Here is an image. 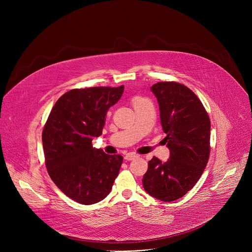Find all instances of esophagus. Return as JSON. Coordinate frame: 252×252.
I'll use <instances>...</instances> for the list:
<instances>
[{
	"instance_id": "34e87169",
	"label": "esophagus",
	"mask_w": 252,
	"mask_h": 252,
	"mask_svg": "<svg viewBox=\"0 0 252 252\" xmlns=\"http://www.w3.org/2000/svg\"><path fill=\"white\" fill-rule=\"evenodd\" d=\"M137 157H138L137 155L132 154V153H129V154H127V155L125 156V159H126V160H132V159H134V158H137Z\"/></svg>"
}]
</instances>
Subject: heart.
<instances>
[{
  "label": "heart",
  "mask_w": 252,
  "mask_h": 252,
  "mask_svg": "<svg viewBox=\"0 0 252 252\" xmlns=\"http://www.w3.org/2000/svg\"><path fill=\"white\" fill-rule=\"evenodd\" d=\"M135 98H138V97H135ZM135 98H134V99H135Z\"/></svg>",
  "instance_id": "heart-1"
}]
</instances>
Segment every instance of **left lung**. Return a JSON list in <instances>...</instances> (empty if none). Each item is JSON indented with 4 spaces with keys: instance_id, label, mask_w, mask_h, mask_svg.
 Instances as JSON below:
<instances>
[{
    "instance_id": "left-lung-1",
    "label": "left lung",
    "mask_w": 252,
    "mask_h": 252,
    "mask_svg": "<svg viewBox=\"0 0 252 252\" xmlns=\"http://www.w3.org/2000/svg\"><path fill=\"white\" fill-rule=\"evenodd\" d=\"M158 98L160 123L170 151L166 162L154 157L142 185L152 196L165 202L186 195L200 178L210 154V120L197 95L175 82L151 88Z\"/></svg>"
}]
</instances>
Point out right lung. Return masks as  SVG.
<instances>
[{"label": "right lung", "mask_w": 252, "mask_h": 252, "mask_svg": "<svg viewBox=\"0 0 252 252\" xmlns=\"http://www.w3.org/2000/svg\"><path fill=\"white\" fill-rule=\"evenodd\" d=\"M118 88L74 89L55 103L43 129L45 162L55 185L69 198L94 204L111 192L123 163L121 155L93 148L105 116L124 93Z\"/></svg>", "instance_id": "right-lung-1"}]
</instances>
